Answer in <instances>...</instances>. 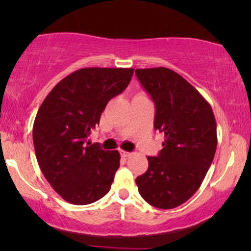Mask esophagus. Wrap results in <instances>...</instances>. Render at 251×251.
Instances as JSON below:
<instances>
[{"mask_svg":"<svg viewBox=\"0 0 251 251\" xmlns=\"http://www.w3.org/2000/svg\"><path fill=\"white\" fill-rule=\"evenodd\" d=\"M120 154H121V156L122 157H125V159H126V157H129L130 155H131V153H129V152H126V151H120Z\"/></svg>","mask_w":251,"mask_h":251,"instance_id":"obj_1","label":"esophagus"}]
</instances>
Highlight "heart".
<instances>
[{"instance_id":"1","label":"heart","mask_w":251,"mask_h":251,"mask_svg":"<svg viewBox=\"0 0 251 251\" xmlns=\"http://www.w3.org/2000/svg\"><path fill=\"white\" fill-rule=\"evenodd\" d=\"M138 96H144V95H138Z\"/></svg>"}]
</instances>
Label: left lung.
<instances>
[{
    "label": "left lung",
    "mask_w": 251,
    "mask_h": 251,
    "mask_svg": "<svg viewBox=\"0 0 251 251\" xmlns=\"http://www.w3.org/2000/svg\"><path fill=\"white\" fill-rule=\"evenodd\" d=\"M136 75L155 104L154 129L164 135L157 156L136 178L147 203L173 209L201 186L217 147V126L209 102L183 76L167 67L138 68Z\"/></svg>",
    "instance_id": "8db88e82"
}]
</instances>
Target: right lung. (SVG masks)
Listing matches in <instances>:
<instances>
[{"label":"right lung","instance_id":"obj_1","mask_svg":"<svg viewBox=\"0 0 251 251\" xmlns=\"http://www.w3.org/2000/svg\"><path fill=\"white\" fill-rule=\"evenodd\" d=\"M132 74L133 68H81L54 85L37 111L33 126L37 163L53 190L72 204L92 203L111 190L120 153L85 142Z\"/></svg>","mask_w":251,"mask_h":251}]
</instances>
